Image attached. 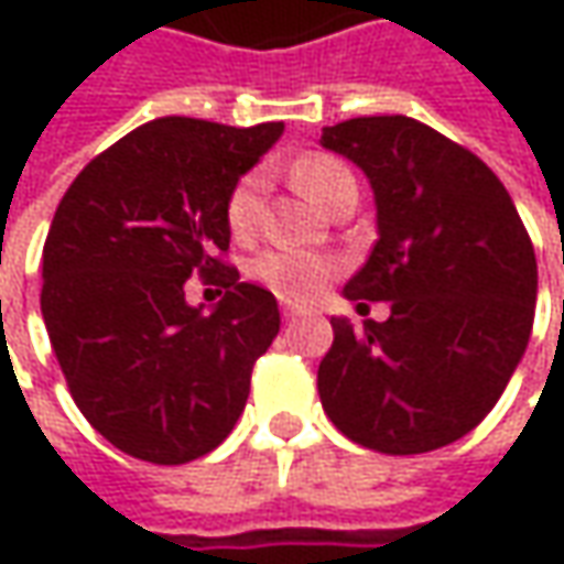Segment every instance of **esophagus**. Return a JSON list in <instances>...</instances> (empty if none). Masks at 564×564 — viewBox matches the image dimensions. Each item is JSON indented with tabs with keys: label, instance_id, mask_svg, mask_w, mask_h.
Masks as SVG:
<instances>
[{
	"label": "esophagus",
	"instance_id": "1",
	"mask_svg": "<svg viewBox=\"0 0 564 564\" xmlns=\"http://www.w3.org/2000/svg\"><path fill=\"white\" fill-rule=\"evenodd\" d=\"M301 314H304V311H301L297 304H292V301H285V304H282V316H285V319H294V316H301Z\"/></svg>",
	"mask_w": 564,
	"mask_h": 564
}]
</instances>
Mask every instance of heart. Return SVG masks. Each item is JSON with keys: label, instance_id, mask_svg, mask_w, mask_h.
<instances>
[{"label": "heart", "instance_id": "1", "mask_svg": "<svg viewBox=\"0 0 564 564\" xmlns=\"http://www.w3.org/2000/svg\"><path fill=\"white\" fill-rule=\"evenodd\" d=\"M348 178H355L348 172V165L338 163L336 156H326V153H311V156L294 163V182L301 185L304 194H311L316 204L323 206L329 204V197ZM260 197H263V175L260 172L241 175L235 187L228 191L226 223L235 238L248 241L257 231V226H260ZM250 275L285 301H311L336 275V260L326 253H316V250L272 248L263 250L250 263Z\"/></svg>", "mask_w": 564, "mask_h": 564}]
</instances>
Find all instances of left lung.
<instances>
[{
    "mask_svg": "<svg viewBox=\"0 0 564 564\" xmlns=\"http://www.w3.org/2000/svg\"><path fill=\"white\" fill-rule=\"evenodd\" d=\"M319 143L367 175L377 245L345 297L389 301L355 329L333 316L316 389L329 421L386 455L462 440L524 358L536 257L506 185L484 160L408 116L323 128Z\"/></svg>",
    "mask_w": 564,
    "mask_h": 564,
    "instance_id": "8db88e82",
    "label": "left lung"
}]
</instances>
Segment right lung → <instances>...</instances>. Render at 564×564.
<instances>
[{"label":"right lung","mask_w":564,"mask_h":564,"mask_svg":"<svg viewBox=\"0 0 564 564\" xmlns=\"http://www.w3.org/2000/svg\"><path fill=\"white\" fill-rule=\"evenodd\" d=\"M282 131V121H147L99 153L55 209L43 323L80 414L124 455L194 462L248 404L250 370L282 319L272 292L216 253L231 238L228 191ZM191 271L227 289L213 312L184 301Z\"/></svg>","instance_id":"add662e5"}]
</instances>
